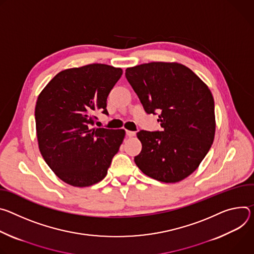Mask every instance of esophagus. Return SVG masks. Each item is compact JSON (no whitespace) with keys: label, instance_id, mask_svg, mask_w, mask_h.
<instances>
[{"label":"esophagus","instance_id":"esophagus-1","mask_svg":"<svg viewBox=\"0 0 254 254\" xmlns=\"http://www.w3.org/2000/svg\"><path fill=\"white\" fill-rule=\"evenodd\" d=\"M126 134H127V136H129V137H133V136H135V132L134 131H129V130H127L126 131Z\"/></svg>","mask_w":254,"mask_h":254}]
</instances>
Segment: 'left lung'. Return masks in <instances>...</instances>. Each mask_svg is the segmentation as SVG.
<instances>
[{"label":"left lung","instance_id":"left-lung-1","mask_svg":"<svg viewBox=\"0 0 254 254\" xmlns=\"http://www.w3.org/2000/svg\"><path fill=\"white\" fill-rule=\"evenodd\" d=\"M126 78L147 114L158 111L162 131L141 130L142 150L134 161L144 175L166 184L191 175L210 150L216 131L215 105L207 84L179 63L128 67Z\"/></svg>","mask_w":254,"mask_h":254}]
</instances>
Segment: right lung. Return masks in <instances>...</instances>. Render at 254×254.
Here are the masks:
<instances>
[{
  "instance_id": "obj_1",
  "label": "right lung",
  "mask_w": 254,
  "mask_h": 254,
  "mask_svg": "<svg viewBox=\"0 0 254 254\" xmlns=\"http://www.w3.org/2000/svg\"><path fill=\"white\" fill-rule=\"evenodd\" d=\"M123 73L102 64L62 70L41 91L35 106L40 153L65 184L84 188L101 182L122 144L124 129L92 128L98 112Z\"/></svg>"
}]
</instances>
